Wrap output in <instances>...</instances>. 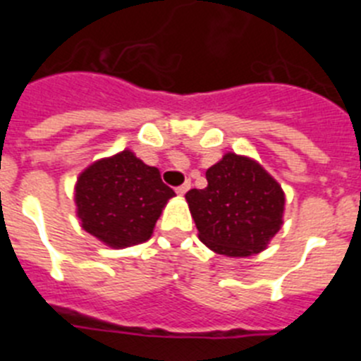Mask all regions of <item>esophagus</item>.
Segmentation results:
<instances>
[{
	"mask_svg": "<svg viewBox=\"0 0 361 361\" xmlns=\"http://www.w3.org/2000/svg\"><path fill=\"white\" fill-rule=\"evenodd\" d=\"M190 188H191V183H190V180H186V183L180 184V186L177 188V193H178V195H184V193H186V191L190 190Z\"/></svg>",
	"mask_w": 361,
	"mask_h": 361,
	"instance_id": "obj_1",
	"label": "esophagus"
}]
</instances>
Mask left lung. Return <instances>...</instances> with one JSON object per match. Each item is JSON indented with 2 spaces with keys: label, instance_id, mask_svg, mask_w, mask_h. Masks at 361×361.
Listing matches in <instances>:
<instances>
[{
  "label": "left lung",
  "instance_id": "8db88e82",
  "mask_svg": "<svg viewBox=\"0 0 361 361\" xmlns=\"http://www.w3.org/2000/svg\"><path fill=\"white\" fill-rule=\"evenodd\" d=\"M208 186L186 200L199 238L215 253L250 257L266 250L282 226L283 191L262 166L228 153L206 171Z\"/></svg>",
  "mask_w": 361,
  "mask_h": 361
}]
</instances>
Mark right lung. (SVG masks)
I'll list each match as a JSON object with an SVG mask.
<instances>
[{
  "label": "right lung",
  "instance_id": "obj_1",
  "mask_svg": "<svg viewBox=\"0 0 361 361\" xmlns=\"http://www.w3.org/2000/svg\"><path fill=\"white\" fill-rule=\"evenodd\" d=\"M173 195L157 168L146 166L128 149L94 162L79 175L75 186L82 228L111 247L148 240Z\"/></svg>",
  "mask_w": 361,
  "mask_h": 361
}]
</instances>
